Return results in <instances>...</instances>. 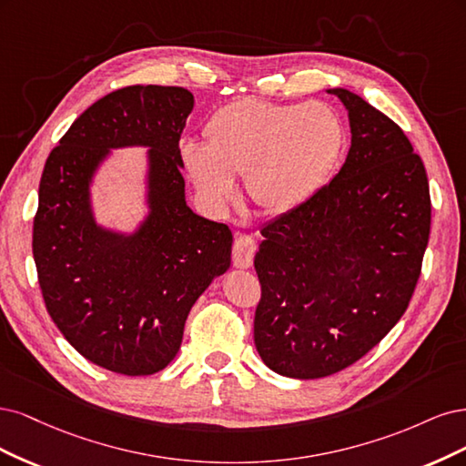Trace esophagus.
Returning <instances> with one entry per match:
<instances>
[{
	"mask_svg": "<svg viewBox=\"0 0 466 466\" xmlns=\"http://www.w3.org/2000/svg\"><path fill=\"white\" fill-rule=\"evenodd\" d=\"M253 253H255V242L253 238L248 234H236L234 238V251H232V261L238 268H249L253 263Z\"/></svg>",
	"mask_w": 466,
	"mask_h": 466,
	"instance_id": "esophagus-1",
	"label": "esophagus"
}]
</instances>
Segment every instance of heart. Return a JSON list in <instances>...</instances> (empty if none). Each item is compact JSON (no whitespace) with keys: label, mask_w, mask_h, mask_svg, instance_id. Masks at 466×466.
Returning a JSON list of instances; mask_svg holds the SVG:
<instances>
[{"label":"heart","mask_w":466,"mask_h":466,"mask_svg":"<svg viewBox=\"0 0 466 466\" xmlns=\"http://www.w3.org/2000/svg\"><path fill=\"white\" fill-rule=\"evenodd\" d=\"M207 145H179L184 168L203 198L224 207L246 176L251 201L265 213L309 203L333 176L344 151V126L325 102L279 104L238 98L205 126Z\"/></svg>","instance_id":"heart-1"}]
</instances>
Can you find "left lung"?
Masks as SVG:
<instances>
[{"mask_svg": "<svg viewBox=\"0 0 466 466\" xmlns=\"http://www.w3.org/2000/svg\"><path fill=\"white\" fill-rule=\"evenodd\" d=\"M350 148L315 198L261 228L253 339L294 380L354 364L409 308L430 238L428 176L402 129L347 88Z\"/></svg>", "mask_w": 466, "mask_h": 466, "instance_id": "8db88e82", "label": "left lung"}]
</instances>
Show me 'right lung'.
Returning <instances> with one entry per match:
<instances>
[{
  "mask_svg": "<svg viewBox=\"0 0 466 466\" xmlns=\"http://www.w3.org/2000/svg\"><path fill=\"white\" fill-rule=\"evenodd\" d=\"M182 86L135 85L88 106L50 153L33 255L44 304L71 347L122 375H151L179 350L187 313L230 267L232 232L186 203ZM147 147L146 208L133 231L96 220L92 186L117 147Z\"/></svg>",
  "mask_w": 466,
  "mask_h": 466,
  "instance_id": "obj_1",
  "label": "right lung"
}]
</instances>
